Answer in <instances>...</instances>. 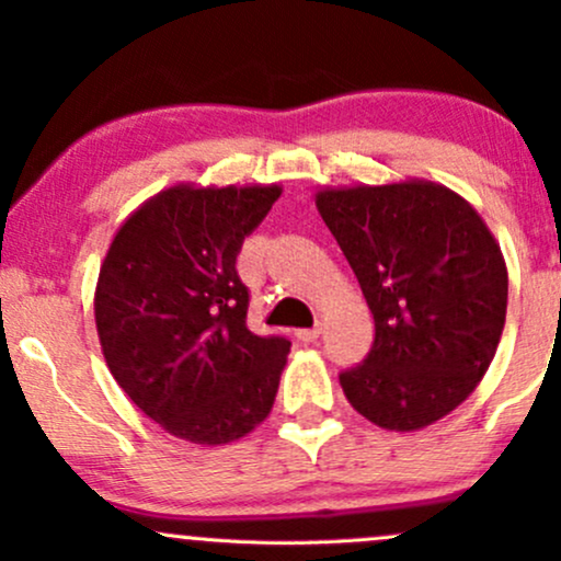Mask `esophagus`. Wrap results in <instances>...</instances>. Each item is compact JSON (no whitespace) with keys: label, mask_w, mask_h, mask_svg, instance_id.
<instances>
[{"label":"esophagus","mask_w":561,"mask_h":561,"mask_svg":"<svg viewBox=\"0 0 561 561\" xmlns=\"http://www.w3.org/2000/svg\"><path fill=\"white\" fill-rule=\"evenodd\" d=\"M319 324L317 327H311V330H295V337L300 340V343H313V340L319 337Z\"/></svg>","instance_id":"34e87169"}]
</instances>
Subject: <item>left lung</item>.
<instances>
[{"label": "left lung", "instance_id": "left-lung-1", "mask_svg": "<svg viewBox=\"0 0 561 561\" xmlns=\"http://www.w3.org/2000/svg\"><path fill=\"white\" fill-rule=\"evenodd\" d=\"M317 208L375 317L371 351L340 375L347 403L396 433L443 420L504 332L508 276L493 234L433 182L324 190Z\"/></svg>", "mask_w": 561, "mask_h": 561}]
</instances>
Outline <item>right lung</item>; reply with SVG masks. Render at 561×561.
Segmentation results:
<instances>
[{
	"label": "right lung",
	"instance_id": "add662e5",
	"mask_svg": "<svg viewBox=\"0 0 561 561\" xmlns=\"http://www.w3.org/2000/svg\"><path fill=\"white\" fill-rule=\"evenodd\" d=\"M279 195L276 184L171 186L118 229L100 268L94 319L107 369L182 440H240L274 405L289 340L248 330L237 255Z\"/></svg>",
	"mask_w": 561,
	"mask_h": 561
}]
</instances>
